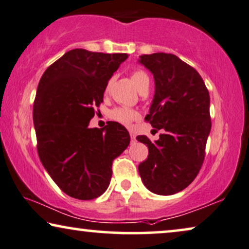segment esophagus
Listing matches in <instances>:
<instances>
[{
	"label": "esophagus",
	"instance_id": "34e87169",
	"mask_svg": "<svg viewBox=\"0 0 249 249\" xmlns=\"http://www.w3.org/2000/svg\"><path fill=\"white\" fill-rule=\"evenodd\" d=\"M131 142H135V141H137V140H135V134L134 133H132V132H131Z\"/></svg>",
	"mask_w": 249,
	"mask_h": 249
}]
</instances>
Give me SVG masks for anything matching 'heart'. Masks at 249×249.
<instances>
[{
	"label": "heart",
	"mask_w": 249,
	"mask_h": 249,
	"mask_svg": "<svg viewBox=\"0 0 249 249\" xmlns=\"http://www.w3.org/2000/svg\"><path fill=\"white\" fill-rule=\"evenodd\" d=\"M131 81L139 91L142 90L145 86H149L148 75L143 71H140V69L132 71ZM110 117L114 121L121 123V124L130 125L132 122L137 121L139 118V114L128 108H116L114 110H111Z\"/></svg>",
	"instance_id": "1"
}]
</instances>
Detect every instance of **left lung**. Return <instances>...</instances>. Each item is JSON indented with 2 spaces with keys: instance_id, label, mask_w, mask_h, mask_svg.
<instances>
[{
  "instance_id": "obj_1",
  "label": "left lung",
  "mask_w": 249,
  "mask_h": 249,
  "mask_svg": "<svg viewBox=\"0 0 249 249\" xmlns=\"http://www.w3.org/2000/svg\"><path fill=\"white\" fill-rule=\"evenodd\" d=\"M139 62L154 75L155 94L145 121L163 131L157 141L137 137L149 154L139 165L148 190L170 196L188 187L197 177L210 135V93L191 66L171 53L140 55Z\"/></svg>"
}]
</instances>
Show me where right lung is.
Returning <instances> with one entry per match:
<instances>
[{
	"label": "right lung",
	"mask_w": 249,
	"mask_h": 249,
	"mask_svg": "<svg viewBox=\"0 0 249 249\" xmlns=\"http://www.w3.org/2000/svg\"><path fill=\"white\" fill-rule=\"evenodd\" d=\"M126 59V53L74 49L39 79L33 108L39 159L55 184L76 199H94L107 190L112 160L130 144L118 123L89 127L108 81Z\"/></svg>",
	"instance_id": "obj_1"
}]
</instances>
